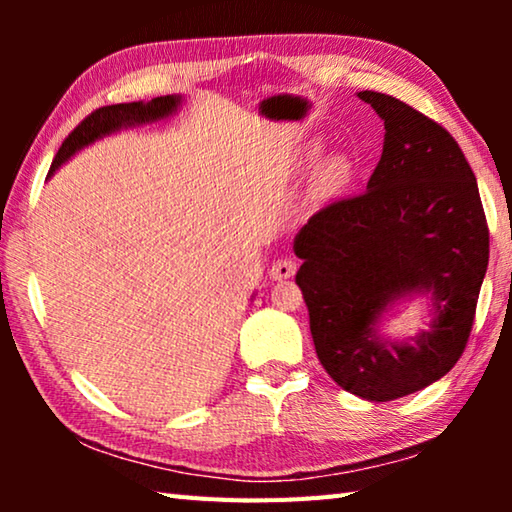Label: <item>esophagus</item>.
Instances as JSON below:
<instances>
[{
    "instance_id": "34e87169",
    "label": "esophagus",
    "mask_w": 512,
    "mask_h": 512,
    "mask_svg": "<svg viewBox=\"0 0 512 512\" xmlns=\"http://www.w3.org/2000/svg\"><path fill=\"white\" fill-rule=\"evenodd\" d=\"M296 271H298V264L293 262V259H277V262H273L268 275H271L273 280H289V277L296 275Z\"/></svg>"
}]
</instances>
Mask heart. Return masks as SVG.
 I'll return each mask as SVG.
<instances>
[{"label":"heart","mask_w":512,"mask_h":512,"mask_svg":"<svg viewBox=\"0 0 512 512\" xmlns=\"http://www.w3.org/2000/svg\"><path fill=\"white\" fill-rule=\"evenodd\" d=\"M314 158H316V151H309L307 162H311ZM348 178H350V164L343 158H334L325 164L323 171H320L318 187H320V192L332 194V192H336V189H341L345 183H348Z\"/></svg>","instance_id":"obj_1"}]
</instances>
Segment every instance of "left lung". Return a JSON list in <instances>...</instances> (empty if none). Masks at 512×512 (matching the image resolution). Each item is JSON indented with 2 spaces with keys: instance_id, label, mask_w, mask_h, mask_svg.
Wrapping results in <instances>:
<instances>
[{
  "instance_id": "1",
  "label": "left lung",
  "mask_w": 512,
  "mask_h": 512,
  "mask_svg": "<svg viewBox=\"0 0 512 512\" xmlns=\"http://www.w3.org/2000/svg\"><path fill=\"white\" fill-rule=\"evenodd\" d=\"M384 121L366 192L327 205L293 239L316 354L343 391L388 402L456 366L470 339L490 239L479 187L443 126L381 92H357ZM430 300V327L383 334L402 299Z\"/></svg>"
}]
</instances>
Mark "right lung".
Segmentation results:
<instances>
[{
    "instance_id": "1",
    "label": "right lung",
    "mask_w": 512,
    "mask_h": 512,
    "mask_svg": "<svg viewBox=\"0 0 512 512\" xmlns=\"http://www.w3.org/2000/svg\"><path fill=\"white\" fill-rule=\"evenodd\" d=\"M180 106H183V97H180V94H167V97H155L146 103H117V106H103L99 110H94L90 117H85L81 124L69 133L63 146H60L54 162H51L49 176H54V171L63 167L69 158H74L81 149L101 140V137L117 133L121 128H133L151 124V121L167 119Z\"/></svg>"
}]
</instances>
